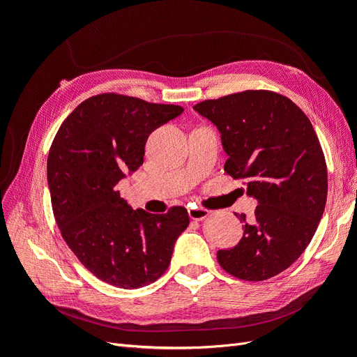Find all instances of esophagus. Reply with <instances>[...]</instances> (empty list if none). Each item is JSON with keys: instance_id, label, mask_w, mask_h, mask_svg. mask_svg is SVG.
<instances>
[{"instance_id": "34e87169", "label": "esophagus", "mask_w": 357, "mask_h": 357, "mask_svg": "<svg viewBox=\"0 0 357 357\" xmlns=\"http://www.w3.org/2000/svg\"><path fill=\"white\" fill-rule=\"evenodd\" d=\"M188 213H189V218L192 220H202V219H205L210 214L208 210L201 208V207H192V208L188 210Z\"/></svg>"}]
</instances>
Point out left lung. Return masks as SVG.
Wrapping results in <instances>:
<instances>
[{
    "label": "left lung",
    "instance_id": "8db88e82",
    "mask_svg": "<svg viewBox=\"0 0 357 357\" xmlns=\"http://www.w3.org/2000/svg\"><path fill=\"white\" fill-rule=\"evenodd\" d=\"M193 110L218 126L228 155L225 171L244 178L257 199L240 243L219 250L226 273L262 282L283 273L305 250L325 211L328 168L310 119L287 96L244 91L197 104Z\"/></svg>",
    "mask_w": 357,
    "mask_h": 357
}]
</instances>
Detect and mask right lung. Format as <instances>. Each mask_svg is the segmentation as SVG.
Listing matches in <instances>:
<instances>
[{
	"mask_svg": "<svg viewBox=\"0 0 357 357\" xmlns=\"http://www.w3.org/2000/svg\"><path fill=\"white\" fill-rule=\"evenodd\" d=\"M183 107L101 93L79 104L62 122L47 158L52 208L62 238L102 282L138 289L167 271L185 207L165 214L132 210L117 183L143 165L149 135Z\"/></svg>",
	"mask_w": 357,
	"mask_h": 357,
	"instance_id": "obj_1",
	"label": "right lung"
}]
</instances>
